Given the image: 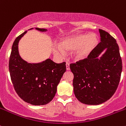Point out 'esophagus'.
Listing matches in <instances>:
<instances>
[{
	"label": "esophagus",
	"instance_id": "34e87169",
	"mask_svg": "<svg viewBox=\"0 0 126 126\" xmlns=\"http://www.w3.org/2000/svg\"><path fill=\"white\" fill-rule=\"evenodd\" d=\"M66 66L67 70L69 71V69H70V68H69V63H68V62H67V63H66Z\"/></svg>",
	"mask_w": 126,
	"mask_h": 126
}]
</instances>
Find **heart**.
<instances>
[{"instance_id": "obj_1", "label": "heart", "mask_w": 126, "mask_h": 126, "mask_svg": "<svg viewBox=\"0 0 126 126\" xmlns=\"http://www.w3.org/2000/svg\"><path fill=\"white\" fill-rule=\"evenodd\" d=\"M97 43L98 37L94 33L72 35L60 39L58 45L53 47V52L62 57L65 55V52L75 51L76 58H83L94 49Z\"/></svg>"}]
</instances>
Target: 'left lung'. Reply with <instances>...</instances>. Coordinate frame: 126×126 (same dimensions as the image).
I'll return each instance as SVG.
<instances>
[{
    "label": "left lung",
    "instance_id": "obj_1",
    "mask_svg": "<svg viewBox=\"0 0 126 126\" xmlns=\"http://www.w3.org/2000/svg\"><path fill=\"white\" fill-rule=\"evenodd\" d=\"M101 42L87 58L69 65L74 74V93L80 102L99 105L109 100L116 91L122 72V60L116 39L99 30ZM106 51L100 59L104 49Z\"/></svg>",
    "mask_w": 126,
    "mask_h": 126
}]
</instances>
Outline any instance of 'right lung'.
Wrapping results in <instances>:
<instances>
[{"mask_svg": "<svg viewBox=\"0 0 126 126\" xmlns=\"http://www.w3.org/2000/svg\"><path fill=\"white\" fill-rule=\"evenodd\" d=\"M26 32L17 36L13 44L9 60L11 82L16 93L25 102L35 105H45L55 96L57 85L66 70V63H56L48 58L42 63L31 64L22 60L19 54L18 43Z\"/></svg>", "mask_w": 126, "mask_h": 126, "instance_id": "right-lung-1", "label": "right lung"}]
</instances>
